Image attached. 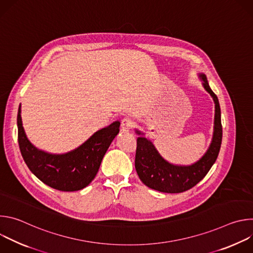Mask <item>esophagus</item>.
I'll list each match as a JSON object with an SVG mask.
<instances>
[{"instance_id": "obj_1", "label": "esophagus", "mask_w": 253, "mask_h": 253, "mask_svg": "<svg viewBox=\"0 0 253 253\" xmlns=\"http://www.w3.org/2000/svg\"><path fill=\"white\" fill-rule=\"evenodd\" d=\"M133 126H134V122L131 118L125 117V118L122 119V121H121V130L123 132L130 131L133 128Z\"/></svg>"}]
</instances>
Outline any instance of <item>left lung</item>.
Returning a JSON list of instances; mask_svg holds the SVG:
<instances>
[{"label": "left lung", "instance_id": "8db88e82", "mask_svg": "<svg viewBox=\"0 0 253 253\" xmlns=\"http://www.w3.org/2000/svg\"><path fill=\"white\" fill-rule=\"evenodd\" d=\"M205 90L215 103V120L212 143L205 155L190 166H177L165 161L155 149L151 141L137 138L135 168L141 181L151 189L165 193H180L189 190L206 176L217 159L221 141L222 125L218 98L210 89L205 75H200ZM140 134L139 131H137Z\"/></svg>", "mask_w": 253, "mask_h": 253}]
</instances>
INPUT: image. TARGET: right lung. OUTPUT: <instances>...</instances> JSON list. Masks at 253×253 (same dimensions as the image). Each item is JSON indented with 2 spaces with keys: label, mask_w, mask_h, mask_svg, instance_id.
Wrapping results in <instances>:
<instances>
[{
  "label": "right lung",
  "mask_w": 253,
  "mask_h": 253,
  "mask_svg": "<svg viewBox=\"0 0 253 253\" xmlns=\"http://www.w3.org/2000/svg\"><path fill=\"white\" fill-rule=\"evenodd\" d=\"M18 142L29 169L48 186L60 191H77L88 186L95 178L102 159L119 133L120 122L97 131L83 145L63 155H53L35 148L28 140L18 110Z\"/></svg>",
  "instance_id": "1"
}]
</instances>
